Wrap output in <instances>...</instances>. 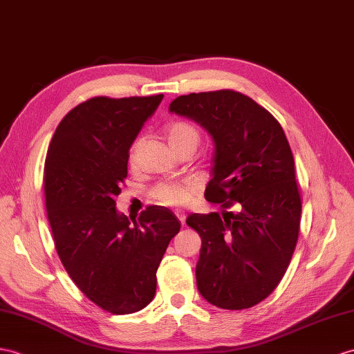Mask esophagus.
Returning <instances> with one entry per match:
<instances>
[{
    "mask_svg": "<svg viewBox=\"0 0 354 354\" xmlns=\"http://www.w3.org/2000/svg\"><path fill=\"white\" fill-rule=\"evenodd\" d=\"M174 213H176L177 219H178L180 222H182V225H185V222H186V213H185V212H182V210H176Z\"/></svg>",
    "mask_w": 354,
    "mask_h": 354,
    "instance_id": "obj_1",
    "label": "esophagus"
}]
</instances>
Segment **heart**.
<instances>
[{"mask_svg": "<svg viewBox=\"0 0 354 354\" xmlns=\"http://www.w3.org/2000/svg\"><path fill=\"white\" fill-rule=\"evenodd\" d=\"M168 142L174 151H178L182 149H196L198 142H200V132L198 129L187 123V122H176L172 123L168 131ZM141 140H136L131 147V153H129V162L131 165H135L136 162V154L140 150ZM195 194V187L189 183H176V182H168V183H160L151 191V196L162 205L168 207H182L191 201V198Z\"/></svg>", "mask_w": 354, "mask_h": 354, "instance_id": "1", "label": "heart"}]
</instances>
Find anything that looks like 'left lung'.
Returning a JSON list of instances; mask_svg holds the SVG:
<instances>
[{
    "instance_id": "1",
    "label": "left lung",
    "mask_w": 354,
    "mask_h": 354,
    "mask_svg": "<svg viewBox=\"0 0 354 354\" xmlns=\"http://www.w3.org/2000/svg\"><path fill=\"white\" fill-rule=\"evenodd\" d=\"M214 142L205 200L222 214H189L201 237L196 286L209 304L246 309L278 287L297 243L301 201L295 159L278 120L242 93H191L171 102ZM236 205L237 212H227Z\"/></svg>"
}]
</instances>
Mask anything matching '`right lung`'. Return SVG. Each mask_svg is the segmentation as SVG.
<instances>
[{
  "instance_id": "right-lung-1",
  "label": "right lung",
  "mask_w": 354,
  "mask_h": 354,
  "mask_svg": "<svg viewBox=\"0 0 354 354\" xmlns=\"http://www.w3.org/2000/svg\"><path fill=\"white\" fill-rule=\"evenodd\" d=\"M163 94L93 97L59 122L45 162V200L57 254L68 277L111 314L141 311L180 221L150 205L138 219L115 209L129 150Z\"/></svg>"
}]
</instances>
